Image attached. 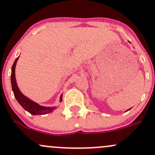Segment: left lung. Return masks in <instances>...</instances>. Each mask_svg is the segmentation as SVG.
<instances>
[{
    "label": "left lung",
    "instance_id": "left-lung-1",
    "mask_svg": "<svg viewBox=\"0 0 155 155\" xmlns=\"http://www.w3.org/2000/svg\"><path fill=\"white\" fill-rule=\"evenodd\" d=\"M130 109H128V110H130ZM128 110H127V111H128Z\"/></svg>",
    "mask_w": 155,
    "mask_h": 155
}]
</instances>
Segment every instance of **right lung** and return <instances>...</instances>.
I'll return each mask as SVG.
<instances>
[{
	"mask_svg": "<svg viewBox=\"0 0 155 155\" xmlns=\"http://www.w3.org/2000/svg\"><path fill=\"white\" fill-rule=\"evenodd\" d=\"M19 59V57L15 60V63H14L13 65L12 68V76H11V82H12V90L14 92V95L15 97L18 101L19 104L22 106L26 111H28L29 113L33 115H41V114H46L51 113L54 110V107H44V106H41L38 105L36 103L33 102L30 100L29 98L25 97L20 90H19L18 87H17V81H16L15 78V67L16 64H17V61ZM62 97L63 95H61L60 96V102L62 101Z\"/></svg>",
	"mask_w": 155,
	"mask_h": 155,
	"instance_id": "add662e5",
	"label": "right lung"
}]
</instances>
